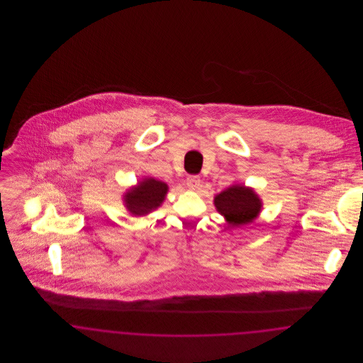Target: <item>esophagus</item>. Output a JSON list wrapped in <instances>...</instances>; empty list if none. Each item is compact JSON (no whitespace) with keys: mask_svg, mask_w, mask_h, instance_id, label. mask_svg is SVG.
Segmentation results:
<instances>
[{"mask_svg":"<svg viewBox=\"0 0 363 363\" xmlns=\"http://www.w3.org/2000/svg\"><path fill=\"white\" fill-rule=\"evenodd\" d=\"M186 185L190 190H199L201 186V179L197 175H190L186 178Z\"/></svg>","mask_w":363,"mask_h":363,"instance_id":"34e87169","label":"esophagus"}]
</instances>
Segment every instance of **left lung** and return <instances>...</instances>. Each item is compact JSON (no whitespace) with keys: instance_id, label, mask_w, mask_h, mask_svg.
<instances>
[{"instance_id":"left-lung-1","label":"left lung","mask_w":363,"mask_h":363,"mask_svg":"<svg viewBox=\"0 0 363 363\" xmlns=\"http://www.w3.org/2000/svg\"><path fill=\"white\" fill-rule=\"evenodd\" d=\"M213 204L230 227L253 223L262 209V200L256 190L243 184H234L216 194Z\"/></svg>"}]
</instances>
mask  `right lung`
<instances>
[{"label": "right lung", "mask_w": 363, "mask_h": 363, "mask_svg": "<svg viewBox=\"0 0 363 363\" xmlns=\"http://www.w3.org/2000/svg\"><path fill=\"white\" fill-rule=\"evenodd\" d=\"M167 191V184L154 177H145L138 181V185L123 193L122 201L130 215L145 216L163 204Z\"/></svg>", "instance_id": "right-lung-1"}]
</instances>
